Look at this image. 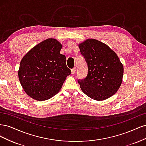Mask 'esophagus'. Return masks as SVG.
<instances>
[{
  "mask_svg": "<svg viewBox=\"0 0 146 146\" xmlns=\"http://www.w3.org/2000/svg\"><path fill=\"white\" fill-rule=\"evenodd\" d=\"M76 68H74L71 69V73L72 74H74L75 72H76Z\"/></svg>",
  "mask_w": 146,
  "mask_h": 146,
  "instance_id": "34e87169",
  "label": "esophagus"
}]
</instances>
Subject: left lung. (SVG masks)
I'll return each mask as SVG.
<instances>
[{
    "mask_svg": "<svg viewBox=\"0 0 146 146\" xmlns=\"http://www.w3.org/2000/svg\"><path fill=\"white\" fill-rule=\"evenodd\" d=\"M88 67V74L78 79L82 91L90 98L104 100L112 96L120 87L123 65L117 55L107 45L94 39L79 45Z\"/></svg>",
    "mask_w": 146,
    "mask_h": 146,
    "instance_id": "8db88e82",
    "label": "left lung"
}]
</instances>
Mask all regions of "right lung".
Returning <instances> with one entry per match:
<instances>
[{
	"label": "right lung",
	"mask_w": 146,
	"mask_h": 146,
	"mask_svg": "<svg viewBox=\"0 0 146 146\" xmlns=\"http://www.w3.org/2000/svg\"><path fill=\"white\" fill-rule=\"evenodd\" d=\"M62 46L47 39L32 48L22 59L18 76L23 89L31 98L45 100L55 95L71 70L60 54Z\"/></svg>",
	"instance_id": "add662e5"
}]
</instances>
